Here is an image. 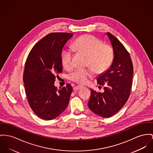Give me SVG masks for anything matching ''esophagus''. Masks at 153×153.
Here are the masks:
<instances>
[{"instance_id":"1","label":"esophagus","mask_w":153,"mask_h":153,"mask_svg":"<svg viewBox=\"0 0 153 153\" xmlns=\"http://www.w3.org/2000/svg\"><path fill=\"white\" fill-rule=\"evenodd\" d=\"M83 87V86H81V85H77V86H75L74 87V91H78V90L81 89Z\"/></svg>"}]
</instances>
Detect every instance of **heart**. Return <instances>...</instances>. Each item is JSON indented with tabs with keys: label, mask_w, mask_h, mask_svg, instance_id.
<instances>
[{
	"label": "heart",
	"mask_w": 153,
	"mask_h": 153,
	"mask_svg": "<svg viewBox=\"0 0 153 153\" xmlns=\"http://www.w3.org/2000/svg\"><path fill=\"white\" fill-rule=\"evenodd\" d=\"M73 48L88 56V65L96 74L105 71L112 63L114 53L111 46L102 45V41L90 35H85L77 39L73 44ZM62 63L67 70L74 67L73 53L67 49L62 54ZM93 72L88 69H76L70 75L72 81L85 83L92 76Z\"/></svg>",
	"instance_id": "heart-1"
}]
</instances>
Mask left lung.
Here are the masks:
<instances>
[{
  "label": "left lung",
  "mask_w": 153,
  "mask_h": 153,
  "mask_svg": "<svg viewBox=\"0 0 153 153\" xmlns=\"http://www.w3.org/2000/svg\"><path fill=\"white\" fill-rule=\"evenodd\" d=\"M105 35L112 46L114 58L108 69L97 77V84L104 86V92L90 89L88 107L96 114L109 118L122 108L129 97L133 69L130 55L120 41L109 32Z\"/></svg>",
  "instance_id": "8db88e82"
}]
</instances>
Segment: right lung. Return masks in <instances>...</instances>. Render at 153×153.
<instances>
[{
    "mask_svg": "<svg viewBox=\"0 0 153 153\" xmlns=\"http://www.w3.org/2000/svg\"><path fill=\"white\" fill-rule=\"evenodd\" d=\"M72 36L61 32L47 35L33 46L25 62L23 81L27 99L33 111L44 120L56 118L68 104L71 85L58 89L54 81L62 71V48Z\"/></svg>",
    "mask_w": 153,
    "mask_h": 153,
    "instance_id": "obj_1",
    "label": "right lung"
}]
</instances>
